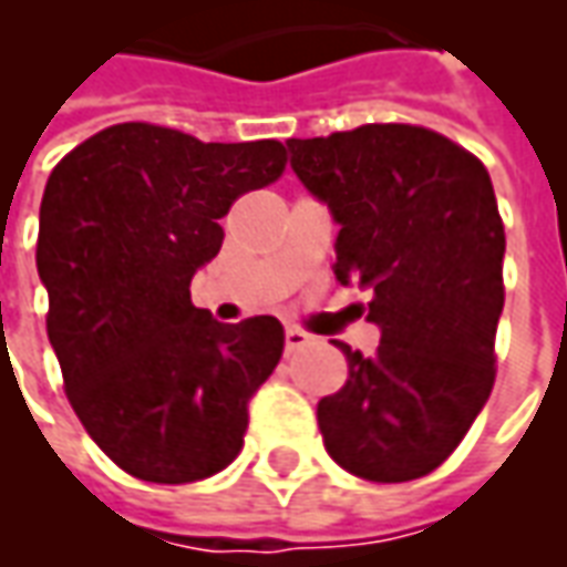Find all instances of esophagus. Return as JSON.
I'll return each instance as SVG.
<instances>
[{
	"instance_id": "esophagus-1",
	"label": "esophagus",
	"mask_w": 567,
	"mask_h": 567,
	"mask_svg": "<svg viewBox=\"0 0 567 567\" xmlns=\"http://www.w3.org/2000/svg\"><path fill=\"white\" fill-rule=\"evenodd\" d=\"M312 343V337L300 328H285V349L295 352V349H303V346Z\"/></svg>"
}]
</instances>
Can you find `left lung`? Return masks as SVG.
Returning <instances> with one entry per match:
<instances>
[{
  "label": "left lung",
  "mask_w": 567,
  "mask_h": 567,
  "mask_svg": "<svg viewBox=\"0 0 567 567\" xmlns=\"http://www.w3.org/2000/svg\"><path fill=\"white\" fill-rule=\"evenodd\" d=\"M291 169L340 224L333 276L368 291L377 355H346L321 398L324 450L349 474L406 483L462 443L495 382L504 224L486 166L434 130L364 124L288 140Z\"/></svg>",
  "instance_id": "obj_1"
}]
</instances>
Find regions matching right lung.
Returning a JSON list of instances; mask_svg holds the SVG:
<instances>
[{
	"label": "right lung",
	"mask_w": 567,
	"mask_h": 567,
	"mask_svg": "<svg viewBox=\"0 0 567 567\" xmlns=\"http://www.w3.org/2000/svg\"><path fill=\"white\" fill-rule=\"evenodd\" d=\"M282 142H199L115 124L56 163L35 267L48 340L93 443L148 483H197L243 450L248 398L285 349L279 319L221 324L190 279L221 248V218L276 182Z\"/></svg>",
	"instance_id": "right-lung-1"
}]
</instances>
